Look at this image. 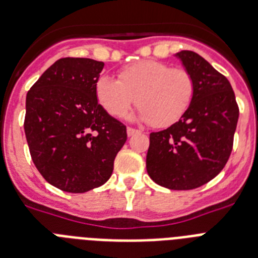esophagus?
<instances>
[{"label": "esophagus", "mask_w": 258, "mask_h": 258, "mask_svg": "<svg viewBox=\"0 0 258 258\" xmlns=\"http://www.w3.org/2000/svg\"><path fill=\"white\" fill-rule=\"evenodd\" d=\"M126 133H127V136H129V137H132V136H134V134L140 133V131H137V129H134V127L127 126V129H126Z\"/></svg>", "instance_id": "34e87169"}]
</instances>
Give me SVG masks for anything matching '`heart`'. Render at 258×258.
<instances>
[{
    "mask_svg": "<svg viewBox=\"0 0 258 258\" xmlns=\"http://www.w3.org/2000/svg\"><path fill=\"white\" fill-rule=\"evenodd\" d=\"M99 104L110 116H126L136 104L138 118L155 127L174 125L190 109L195 80L186 68L158 60H142L122 68L118 80L101 76L95 84Z\"/></svg>",
    "mask_w": 258,
    "mask_h": 258,
    "instance_id": "b5f03b06",
    "label": "heart"
}]
</instances>
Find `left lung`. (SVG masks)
<instances>
[{
    "mask_svg": "<svg viewBox=\"0 0 258 258\" xmlns=\"http://www.w3.org/2000/svg\"><path fill=\"white\" fill-rule=\"evenodd\" d=\"M176 56L195 80L187 113L165 131L150 133L149 176L170 190H192L214 179L231 155L239 105L231 83L194 51Z\"/></svg>",
    "mask_w": 258,
    "mask_h": 258,
    "instance_id": "obj_1",
    "label": "left lung"
}]
</instances>
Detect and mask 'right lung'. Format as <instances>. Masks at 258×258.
<instances>
[{
  "mask_svg": "<svg viewBox=\"0 0 258 258\" xmlns=\"http://www.w3.org/2000/svg\"><path fill=\"white\" fill-rule=\"evenodd\" d=\"M103 61L61 57L26 96L25 134L34 165L50 184L82 194L100 187L126 142V126L95 95Z\"/></svg>",
  "mask_w": 258,
  "mask_h": 258,
  "instance_id": "1",
  "label": "right lung"
}]
</instances>
